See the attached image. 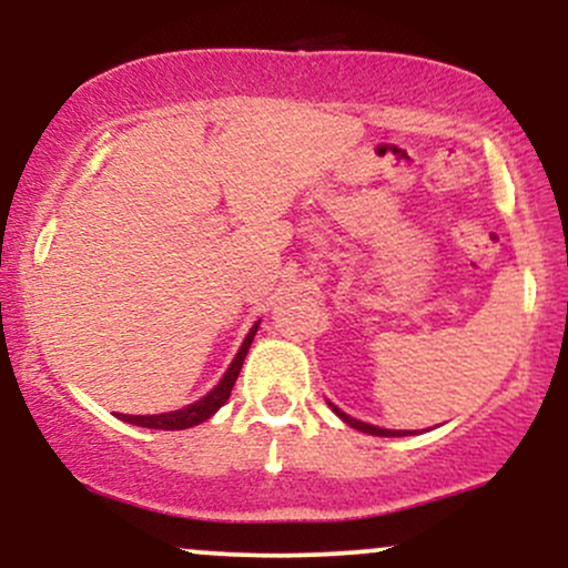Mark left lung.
<instances>
[{"label": "left lung", "mask_w": 568, "mask_h": 568, "mask_svg": "<svg viewBox=\"0 0 568 568\" xmlns=\"http://www.w3.org/2000/svg\"><path fill=\"white\" fill-rule=\"evenodd\" d=\"M336 410V416L338 419H344L347 422L349 427H355V429H361V433H368V435H379V438H397V435H408V433H397V429H382V427H374V425H366V422H357V419H352V416H347L344 414V410H338L336 406H331Z\"/></svg>", "instance_id": "left-lung-1"}]
</instances>
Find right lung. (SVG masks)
<instances>
[{
    "label": "right lung",
    "mask_w": 568,
    "mask_h": 568,
    "mask_svg": "<svg viewBox=\"0 0 568 568\" xmlns=\"http://www.w3.org/2000/svg\"><path fill=\"white\" fill-rule=\"evenodd\" d=\"M256 331H258V323L253 325L251 334L245 336L243 347H240L237 357H234L230 371H226V374H224V379H221L216 387L211 389V393L202 397V400L192 403V406H186V408H181V410H171V414H154V416L116 414V416H120L122 422H130V425L149 427V429H186V427L200 425V422L211 419V416L216 414V410L224 406L226 400H230L232 387H234V382H237L240 368H243V361H245V355H247V347H251V342H253V336H256Z\"/></svg>",
    "instance_id": "right-lung-1"
}]
</instances>
